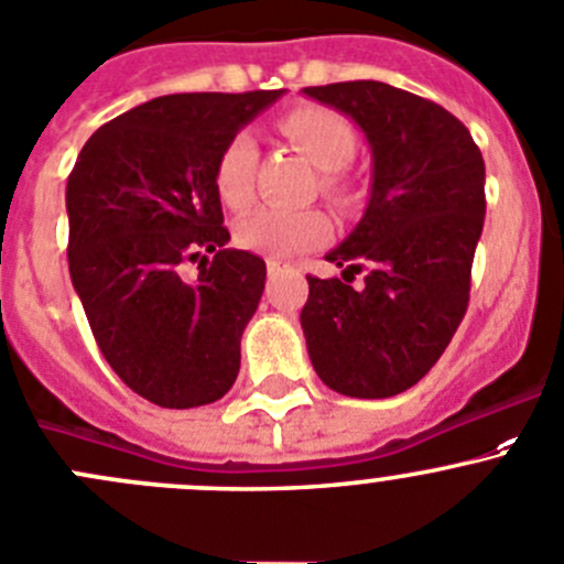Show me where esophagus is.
<instances>
[{
	"label": "esophagus",
	"instance_id": "1",
	"mask_svg": "<svg viewBox=\"0 0 564 564\" xmlns=\"http://www.w3.org/2000/svg\"><path fill=\"white\" fill-rule=\"evenodd\" d=\"M283 261H278V259H267V272H270V275H278V272L283 270Z\"/></svg>",
	"mask_w": 564,
	"mask_h": 564
}]
</instances>
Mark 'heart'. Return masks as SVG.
I'll list each match as a JSON object with an SVG mask.
<instances>
[{
    "label": "heart",
    "instance_id": "1",
    "mask_svg": "<svg viewBox=\"0 0 564 564\" xmlns=\"http://www.w3.org/2000/svg\"><path fill=\"white\" fill-rule=\"evenodd\" d=\"M283 134L322 167L319 189L333 200H347L352 195L347 162L355 154V131L344 115L330 107H294L278 120ZM215 189L223 204L242 212L256 198V143L248 131L228 137L215 162ZM333 234V223L322 209H278L264 206L237 223V242L245 250L270 256V259H292L311 248H319Z\"/></svg>",
    "mask_w": 564,
    "mask_h": 564
}]
</instances>
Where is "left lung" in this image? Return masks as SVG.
<instances>
[{"label":"left lung","instance_id":"8db88e82","mask_svg":"<svg viewBox=\"0 0 564 564\" xmlns=\"http://www.w3.org/2000/svg\"><path fill=\"white\" fill-rule=\"evenodd\" d=\"M303 93L349 115L375 160L364 220L325 256L344 281L308 275L300 325L311 364L344 397H397L433 369L466 316L485 223L482 151L441 104L386 82ZM360 269L365 286L349 288Z\"/></svg>","mask_w":564,"mask_h":564}]
</instances>
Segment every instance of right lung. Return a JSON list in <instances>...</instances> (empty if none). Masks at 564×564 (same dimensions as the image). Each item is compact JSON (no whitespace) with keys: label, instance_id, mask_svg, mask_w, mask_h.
<instances>
[{"label":"right lung","instance_id":"obj_1","mask_svg":"<svg viewBox=\"0 0 564 564\" xmlns=\"http://www.w3.org/2000/svg\"><path fill=\"white\" fill-rule=\"evenodd\" d=\"M281 96L151 98L93 131L68 176V270L93 338L115 375L160 408L217 402L239 375L267 264L226 248L215 162ZM198 258L199 278L184 282L183 264Z\"/></svg>","mask_w":564,"mask_h":564}]
</instances>
